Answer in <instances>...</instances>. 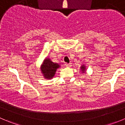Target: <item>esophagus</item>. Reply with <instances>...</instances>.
Segmentation results:
<instances>
[{
    "label": "esophagus",
    "mask_w": 125,
    "mask_h": 125,
    "mask_svg": "<svg viewBox=\"0 0 125 125\" xmlns=\"http://www.w3.org/2000/svg\"><path fill=\"white\" fill-rule=\"evenodd\" d=\"M65 66L66 67H71L72 66V63H65Z\"/></svg>",
    "instance_id": "esophagus-1"
}]
</instances>
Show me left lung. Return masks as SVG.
I'll return each mask as SVG.
<instances>
[{"label":"left lung","instance_id":"1","mask_svg":"<svg viewBox=\"0 0 125 125\" xmlns=\"http://www.w3.org/2000/svg\"><path fill=\"white\" fill-rule=\"evenodd\" d=\"M80 70H81V73H86V66L85 65H82L80 67Z\"/></svg>","mask_w":125,"mask_h":125}]
</instances>
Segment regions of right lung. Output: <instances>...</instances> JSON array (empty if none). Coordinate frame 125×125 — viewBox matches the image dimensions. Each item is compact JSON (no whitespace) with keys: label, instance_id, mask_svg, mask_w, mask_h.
Segmentation results:
<instances>
[{"label":"right lung","instance_id":"add662e5","mask_svg":"<svg viewBox=\"0 0 125 125\" xmlns=\"http://www.w3.org/2000/svg\"><path fill=\"white\" fill-rule=\"evenodd\" d=\"M61 67L59 63L52 62L49 57H45L41 65V72L46 80H51L53 78L57 69Z\"/></svg>","mask_w":125,"mask_h":125}]
</instances>
